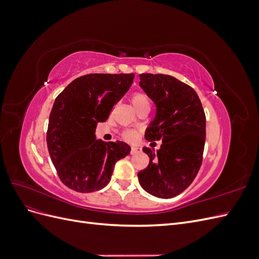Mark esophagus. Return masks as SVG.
I'll list each match as a JSON object with an SVG mask.
<instances>
[{
  "mask_svg": "<svg viewBox=\"0 0 259 259\" xmlns=\"http://www.w3.org/2000/svg\"><path fill=\"white\" fill-rule=\"evenodd\" d=\"M142 152V148H139L137 146L135 147H132V150H131V154H138Z\"/></svg>",
  "mask_w": 259,
  "mask_h": 259,
  "instance_id": "obj_1",
  "label": "esophagus"
}]
</instances>
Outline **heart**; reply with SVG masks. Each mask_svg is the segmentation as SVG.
<instances>
[{"mask_svg": "<svg viewBox=\"0 0 259 259\" xmlns=\"http://www.w3.org/2000/svg\"><path fill=\"white\" fill-rule=\"evenodd\" d=\"M131 100H132L133 106H134V108L138 112L142 110L149 111V109H150V98H149L145 93H142V92L134 93L132 95ZM137 136H138V132L134 130L125 131L123 134L124 139L127 140V142H134V140H136Z\"/></svg>", "mask_w": 259, "mask_h": 259, "instance_id": "obj_1", "label": "heart"}]
</instances>
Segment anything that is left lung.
I'll use <instances>...</instances> for the list:
<instances>
[{"label": "left lung", "instance_id": "obj_1", "mask_svg": "<svg viewBox=\"0 0 259 259\" xmlns=\"http://www.w3.org/2000/svg\"><path fill=\"white\" fill-rule=\"evenodd\" d=\"M140 88L156 106V114L145 133L148 142L162 145L156 153L145 147L149 165L138 173L139 184L154 197L174 198L191 185L203 160L205 113L198 94L186 83L166 74H139Z\"/></svg>", "mask_w": 259, "mask_h": 259}]
</instances>
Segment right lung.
Segmentation results:
<instances>
[{"mask_svg":"<svg viewBox=\"0 0 259 259\" xmlns=\"http://www.w3.org/2000/svg\"><path fill=\"white\" fill-rule=\"evenodd\" d=\"M134 77V73L82 75L55 99L46 142L57 174L70 189L82 193L103 189L110 182L115 163L130 154L126 143L96 140L95 131Z\"/></svg>","mask_w":259,"mask_h":259,"instance_id":"obj_1","label":"right lung"}]
</instances>
